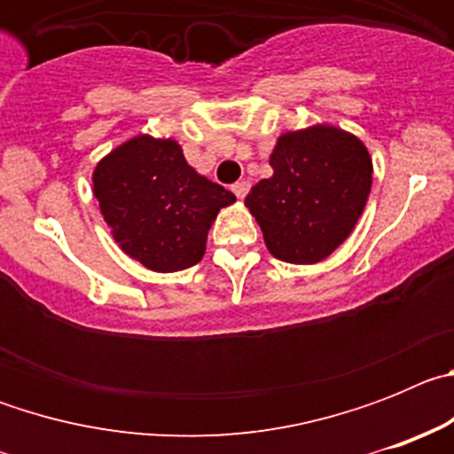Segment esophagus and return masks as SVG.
<instances>
[{
    "mask_svg": "<svg viewBox=\"0 0 454 454\" xmlns=\"http://www.w3.org/2000/svg\"><path fill=\"white\" fill-rule=\"evenodd\" d=\"M231 191H234L236 198L243 200L247 195V191H250V182H246V179H243V182H236L234 186H231Z\"/></svg>",
    "mask_w": 454,
    "mask_h": 454,
    "instance_id": "1",
    "label": "esophagus"
}]
</instances>
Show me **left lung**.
I'll use <instances>...</instances> for the list:
<instances>
[{
	"mask_svg": "<svg viewBox=\"0 0 454 454\" xmlns=\"http://www.w3.org/2000/svg\"><path fill=\"white\" fill-rule=\"evenodd\" d=\"M270 166L272 177L246 198L266 247L286 263L323 262L352 234L371 195L366 145L339 127L314 124L279 136Z\"/></svg>",
	"mask_w": 454,
	"mask_h": 454,
	"instance_id": "left-lung-1",
	"label": "left lung"
}]
</instances>
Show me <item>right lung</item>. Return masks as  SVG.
<instances>
[{
  "mask_svg": "<svg viewBox=\"0 0 454 454\" xmlns=\"http://www.w3.org/2000/svg\"><path fill=\"white\" fill-rule=\"evenodd\" d=\"M92 192L120 250L154 272L195 266L218 211L236 202L234 192L188 166L177 140L147 134L104 156Z\"/></svg>",
  "mask_w": 454,
  "mask_h": 454,
  "instance_id": "1",
  "label": "right lung"
}]
</instances>
